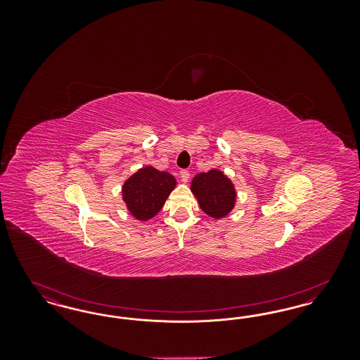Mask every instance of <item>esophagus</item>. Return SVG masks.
<instances>
[{
  "mask_svg": "<svg viewBox=\"0 0 360 360\" xmlns=\"http://www.w3.org/2000/svg\"><path fill=\"white\" fill-rule=\"evenodd\" d=\"M188 178H190V172L188 170H181V179H182V182H188Z\"/></svg>",
  "mask_w": 360,
  "mask_h": 360,
  "instance_id": "1",
  "label": "esophagus"
}]
</instances>
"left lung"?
Here are the masks:
<instances>
[{
	"instance_id": "left-lung-1",
	"label": "left lung",
	"mask_w": 360,
	"mask_h": 360,
	"mask_svg": "<svg viewBox=\"0 0 360 360\" xmlns=\"http://www.w3.org/2000/svg\"><path fill=\"white\" fill-rule=\"evenodd\" d=\"M191 191L195 194L201 209L213 219L226 216L236 198L232 182L217 170L195 175L191 182Z\"/></svg>"
}]
</instances>
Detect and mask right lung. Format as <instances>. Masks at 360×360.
Instances as JSON below:
<instances>
[{
	"label": "right lung",
	"mask_w": 360,
	"mask_h": 360,
	"mask_svg": "<svg viewBox=\"0 0 360 360\" xmlns=\"http://www.w3.org/2000/svg\"><path fill=\"white\" fill-rule=\"evenodd\" d=\"M175 184L172 174L148 166L139 170L124 184L122 198L137 220L147 221L165 205Z\"/></svg>",
	"instance_id": "right-lung-1"
}]
</instances>
